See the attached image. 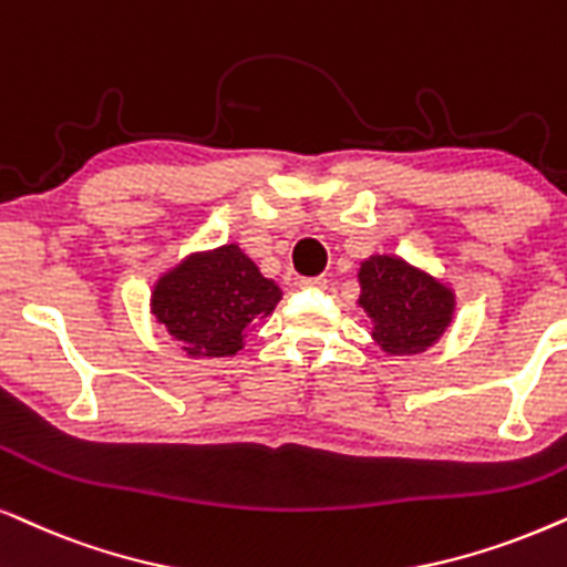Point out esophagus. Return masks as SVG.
<instances>
[{
	"label": "esophagus",
	"mask_w": 567,
	"mask_h": 567,
	"mask_svg": "<svg viewBox=\"0 0 567 567\" xmlns=\"http://www.w3.org/2000/svg\"><path fill=\"white\" fill-rule=\"evenodd\" d=\"M299 286L301 289H310V291H322L328 286V281L322 276H312V278H301Z\"/></svg>",
	"instance_id": "1"
}]
</instances>
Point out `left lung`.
<instances>
[{
  "instance_id": "8db88e82",
  "label": "left lung",
  "mask_w": 567,
  "mask_h": 567,
  "mask_svg": "<svg viewBox=\"0 0 567 567\" xmlns=\"http://www.w3.org/2000/svg\"><path fill=\"white\" fill-rule=\"evenodd\" d=\"M357 278V305L372 320V341L385 354H424L451 328L455 293L424 268L399 255H370Z\"/></svg>"
}]
</instances>
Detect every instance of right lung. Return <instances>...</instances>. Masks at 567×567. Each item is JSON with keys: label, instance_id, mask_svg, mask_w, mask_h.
Returning a JSON list of instances; mask_svg holds the SVG:
<instances>
[{"label": "right lung", "instance_id": "obj_1", "mask_svg": "<svg viewBox=\"0 0 567 567\" xmlns=\"http://www.w3.org/2000/svg\"><path fill=\"white\" fill-rule=\"evenodd\" d=\"M284 291L239 245L182 257L151 291V315L187 357H234L255 320L268 318Z\"/></svg>", "mask_w": 567, "mask_h": 567}]
</instances>
